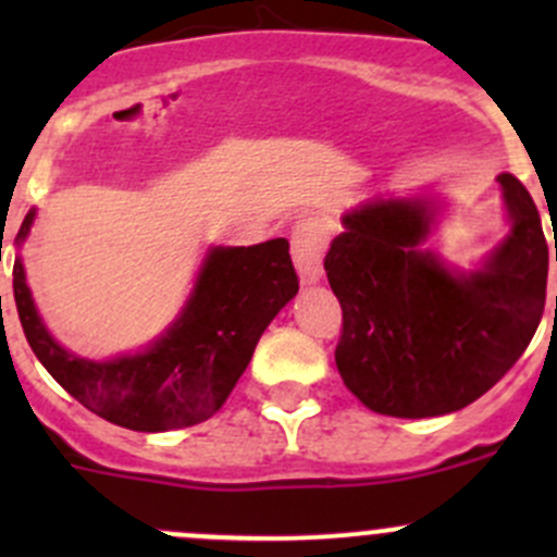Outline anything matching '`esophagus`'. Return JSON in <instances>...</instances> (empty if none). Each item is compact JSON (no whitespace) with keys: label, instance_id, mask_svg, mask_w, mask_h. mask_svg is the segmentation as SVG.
Returning <instances> with one entry per match:
<instances>
[{"label":"esophagus","instance_id":"1","mask_svg":"<svg viewBox=\"0 0 557 557\" xmlns=\"http://www.w3.org/2000/svg\"><path fill=\"white\" fill-rule=\"evenodd\" d=\"M290 256L299 269L301 283H318L325 256V232L318 221L310 218L296 221V226L290 228Z\"/></svg>","mask_w":557,"mask_h":557}]
</instances>
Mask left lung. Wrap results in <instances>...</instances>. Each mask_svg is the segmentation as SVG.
Wrapping results in <instances>:
<instances>
[{"label":"left lung","instance_id":"1","mask_svg":"<svg viewBox=\"0 0 557 557\" xmlns=\"http://www.w3.org/2000/svg\"><path fill=\"white\" fill-rule=\"evenodd\" d=\"M498 183L512 234L469 277L423 250L431 223L423 201H369L342 218L345 232L323 261L342 307L336 369L374 412L436 418L463 409L515 367L536 334L547 239L525 185L509 172Z\"/></svg>","mask_w":557,"mask_h":557}]
</instances>
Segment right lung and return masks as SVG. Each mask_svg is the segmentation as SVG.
<instances>
[{
  "label": "right lung",
  "mask_w": 557,
  "mask_h": 557,
  "mask_svg": "<svg viewBox=\"0 0 557 557\" xmlns=\"http://www.w3.org/2000/svg\"><path fill=\"white\" fill-rule=\"evenodd\" d=\"M24 218L15 243L29 234ZM299 290L288 239L210 252L183 318L139 356L107 363L70 356L50 339L32 301L24 263L13 296L29 347L50 377L86 409L132 431H172L212 418L250 363L263 329Z\"/></svg>",
  "instance_id": "obj_1"
}]
</instances>
